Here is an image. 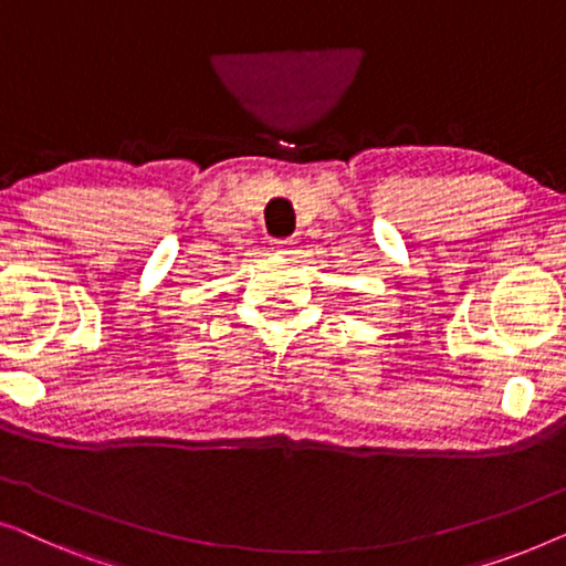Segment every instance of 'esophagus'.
<instances>
[{"mask_svg": "<svg viewBox=\"0 0 566 566\" xmlns=\"http://www.w3.org/2000/svg\"><path fill=\"white\" fill-rule=\"evenodd\" d=\"M273 252L275 254H291V250H293V239H273Z\"/></svg>", "mask_w": 566, "mask_h": 566, "instance_id": "1", "label": "esophagus"}]
</instances>
